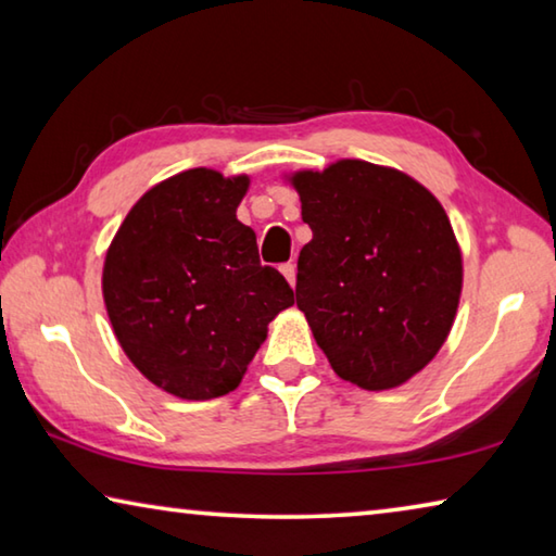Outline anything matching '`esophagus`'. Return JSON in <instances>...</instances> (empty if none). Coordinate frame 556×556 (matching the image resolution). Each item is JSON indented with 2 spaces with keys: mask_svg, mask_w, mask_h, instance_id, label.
Here are the masks:
<instances>
[{
  "mask_svg": "<svg viewBox=\"0 0 556 556\" xmlns=\"http://www.w3.org/2000/svg\"><path fill=\"white\" fill-rule=\"evenodd\" d=\"M281 275L287 277V281L291 287H296V265H291V262H287V265H281Z\"/></svg>",
  "mask_w": 556,
  "mask_h": 556,
  "instance_id": "1",
  "label": "esophagus"
}]
</instances>
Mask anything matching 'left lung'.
Instances as JSON below:
<instances>
[{"label": "left lung", "mask_w": 556, "mask_h": 556, "mask_svg": "<svg viewBox=\"0 0 556 556\" xmlns=\"http://www.w3.org/2000/svg\"><path fill=\"white\" fill-rule=\"evenodd\" d=\"M314 238L299 252L296 306L338 378L400 388L446 343L464 257L434 193L392 166L338 159L285 176Z\"/></svg>", "instance_id": "obj_1"}]
</instances>
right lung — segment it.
<instances>
[{
  "mask_svg": "<svg viewBox=\"0 0 556 556\" xmlns=\"http://www.w3.org/2000/svg\"><path fill=\"white\" fill-rule=\"evenodd\" d=\"M250 176L188 168L139 199L112 238L102 299L131 365L174 397H223L242 382L267 326L294 304L257 235L238 220Z\"/></svg>",
  "mask_w": 556,
  "mask_h": 556,
  "instance_id": "right-lung-1",
  "label": "right lung"
}]
</instances>
